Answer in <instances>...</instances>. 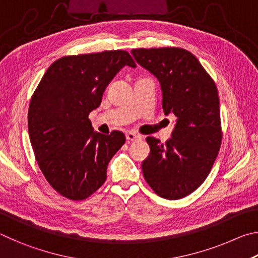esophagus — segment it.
I'll use <instances>...</instances> for the list:
<instances>
[{"label":"esophagus","instance_id":"34e87169","mask_svg":"<svg viewBox=\"0 0 258 258\" xmlns=\"http://www.w3.org/2000/svg\"><path fill=\"white\" fill-rule=\"evenodd\" d=\"M139 139H141V137H140V135L137 133L131 132V131L126 133V140H127V141H137V140H139Z\"/></svg>","mask_w":258,"mask_h":258}]
</instances>
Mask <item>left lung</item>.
<instances>
[{
    "label": "left lung",
    "mask_w": 258,
    "mask_h": 258,
    "mask_svg": "<svg viewBox=\"0 0 258 258\" xmlns=\"http://www.w3.org/2000/svg\"><path fill=\"white\" fill-rule=\"evenodd\" d=\"M142 67L158 78L165 115L177 117L172 139L148 137L150 155L142 172L161 198L177 200L203 184L222 143L217 87L198 59L181 47L133 49Z\"/></svg>",
    "instance_id": "left-lung-1"
}]
</instances>
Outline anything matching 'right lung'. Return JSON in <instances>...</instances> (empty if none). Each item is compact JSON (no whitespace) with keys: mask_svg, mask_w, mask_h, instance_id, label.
Instances as JSON below:
<instances>
[{"mask_svg":"<svg viewBox=\"0 0 258 258\" xmlns=\"http://www.w3.org/2000/svg\"><path fill=\"white\" fill-rule=\"evenodd\" d=\"M135 68L127 51L66 55L47 68L28 109V133L35 158L50 185L71 200H84L107 178V166L125 135L94 132L90 112L101 103L113 76Z\"/></svg>","mask_w":258,"mask_h":258,"instance_id":"obj_1","label":"right lung"}]
</instances>
